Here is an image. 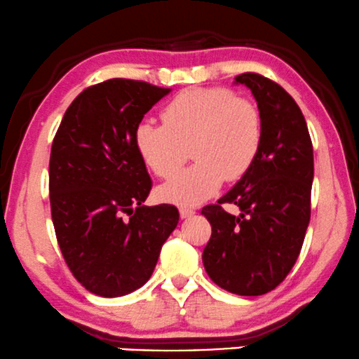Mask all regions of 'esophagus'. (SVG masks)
Segmentation results:
<instances>
[{"mask_svg":"<svg viewBox=\"0 0 359 359\" xmlns=\"http://www.w3.org/2000/svg\"><path fill=\"white\" fill-rule=\"evenodd\" d=\"M180 215L181 218H189L191 215H195V208H191V206H180Z\"/></svg>","mask_w":359,"mask_h":359,"instance_id":"34e87169","label":"esophagus"}]
</instances>
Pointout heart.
<instances>
[{
	"label": "heart",
	"mask_w": 359,
	"mask_h": 359,
	"mask_svg": "<svg viewBox=\"0 0 359 359\" xmlns=\"http://www.w3.org/2000/svg\"><path fill=\"white\" fill-rule=\"evenodd\" d=\"M163 124L141 121L134 129L137 154L156 176L170 180L184 166L188 147L196 163L159 189L163 200L195 205L223 178L252 170L264 144V119L252 100L230 88H188L163 107Z\"/></svg>",
	"instance_id": "heart-1"
}]
</instances>
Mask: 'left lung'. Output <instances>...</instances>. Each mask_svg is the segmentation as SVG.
I'll return each mask as SVG.
<instances>
[{
	"label": "left lung",
	"instance_id": "8db88e82",
	"mask_svg": "<svg viewBox=\"0 0 359 359\" xmlns=\"http://www.w3.org/2000/svg\"><path fill=\"white\" fill-rule=\"evenodd\" d=\"M254 94L264 119V144L252 170L201 215L212 225L203 250L215 284L238 296H262L287 277L311 220L313 141L296 100L273 80L245 72L235 77ZM237 204L241 215L226 212Z\"/></svg>",
	"mask_w": 359,
	"mask_h": 359
}]
</instances>
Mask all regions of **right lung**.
<instances>
[{"mask_svg":"<svg viewBox=\"0 0 359 359\" xmlns=\"http://www.w3.org/2000/svg\"><path fill=\"white\" fill-rule=\"evenodd\" d=\"M111 79L75 97L50 153V208L67 267L88 292L119 297L144 285L180 220L172 205H142L153 188L134 129L170 94Z\"/></svg>","mask_w":359,"mask_h":359,"instance_id":"add662e5","label":"right lung"}]
</instances>
